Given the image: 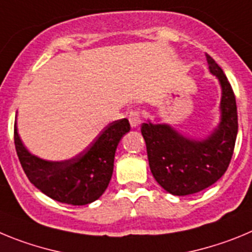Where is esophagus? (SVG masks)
<instances>
[{
    "instance_id": "34e87169",
    "label": "esophagus",
    "mask_w": 252,
    "mask_h": 252,
    "mask_svg": "<svg viewBox=\"0 0 252 252\" xmlns=\"http://www.w3.org/2000/svg\"><path fill=\"white\" fill-rule=\"evenodd\" d=\"M128 119L131 128H137V126H140V123H142V114H140V112H138V110H134V112H131L130 114H129Z\"/></svg>"
}]
</instances>
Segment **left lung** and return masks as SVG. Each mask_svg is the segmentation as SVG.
Returning a JSON list of instances; mask_svg holds the SVG:
<instances>
[{"label": "left lung", "instance_id": "8db88e82", "mask_svg": "<svg viewBox=\"0 0 252 252\" xmlns=\"http://www.w3.org/2000/svg\"><path fill=\"white\" fill-rule=\"evenodd\" d=\"M221 87L220 123L206 138H191L169 124H142L149 167L159 186L174 196L193 194L214 185L227 169L237 135L235 94L216 61L206 54Z\"/></svg>", "mask_w": 252, "mask_h": 252}]
</instances>
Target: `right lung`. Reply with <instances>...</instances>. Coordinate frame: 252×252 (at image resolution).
<instances>
[{"label":"right lung","instance_id":"add662e5","mask_svg":"<svg viewBox=\"0 0 252 252\" xmlns=\"http://www.w3.org/2000/svg\"><path fill=\"white\" fill-rule=\"evenodd\" d=\"M129 130L128 119L115 121L75 157L47 160L27 151L15 123V147L27 178L37 189L61 203L83 206L96 201L106 189L117 147Z\"/></svg>","mask_w":252,"mask_h":252}]
</instances>
